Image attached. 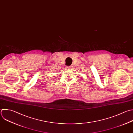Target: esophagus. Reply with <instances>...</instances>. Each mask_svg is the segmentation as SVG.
<instances>
[{
  "label": "esophagus",
  "mask_w": 133,
  "mask_h": 133,
  "mask_svg": "<svg viewBox=\"0 0 133 133\" xmlns=\"http://www.w3.org/2000/svg\"><path fill=\"white\" fill-rule=\"evenodd\" d=\"M66 69H67L68 70H72V66H66Z\"/></svg>",
  "instance_id": "34e87169"
}]
</instances>
